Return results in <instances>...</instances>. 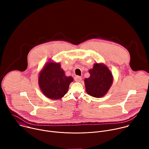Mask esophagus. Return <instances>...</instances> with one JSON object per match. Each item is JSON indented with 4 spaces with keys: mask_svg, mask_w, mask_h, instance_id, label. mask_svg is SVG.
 I'll use <instances>...</instances> for the list:
<instances>
[{
    "mask_svg": "<svg viewBox=\"0 0 149 149\" xmlns=\"http://www.w3.org/2000/svg\"><path fill=\"white\" fill-rule=\"evenodd\" d=\"M74 80L76 82H80L82 80V78L81 77H79V76H75L74 77Z\"/></svg>",
    "mask_w": 149,
    "mask_h": 149,
    "instance_id": "obj_1",
    "label": "esophagus"
}]
</instances>
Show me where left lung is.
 <instances>
[{
  "mask_svg": "<svg viewBox=\"0 0 149 149\" xmlns=\"http://www.w3.org/2000/svg\"><path fill=\"white\" fill-rule=\"evenodd\" d=\"M90 77L84 79L87 93L91 96L100 98L104 96L110 88L113 77L104 63H95L93 69L89 70Z\"/></svg>",
  "mask_w": 149,
  "mask_h": 149,
  "instance_id": "1",
  "label": "left lung"
}]
</instances>
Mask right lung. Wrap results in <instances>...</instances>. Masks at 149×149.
Instances as JSON below:
<instances>
[{
    "mask_svg": "<svg viewBox=\"0 0 149 149\" xmlns=\"http://www.w3.org/2000/svg\"><path fill=\"white\" fill-rule=\"evenodd\" d=\"M72 77H67L59 63L47 62L40 71L38 84L40 90L48 98L61 99L68 92Z\"/></svg>",
    "mask_w": 149,
    "mask_h": 149,
    "instance_id": "1",
    "label": "right lung"
}]
</instances>
